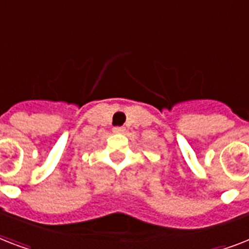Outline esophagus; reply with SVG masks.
<instances>
[{"label": "esophagus", "mask_w": 249, "mask_h": 249, "mask_svg": "<svg viewBox=\"0 0 249 249\" xmlns=\"http://www.w3.org/2000/svg\"><path fill=\"white\" fill-rule=\"evenodd\" d=\"M125 132L124 126H115L113 128V133H116V134H123Z\"/></svg>", "instance_id": "obj_1"}]
</instances>
